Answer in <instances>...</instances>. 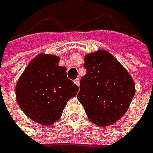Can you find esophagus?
I'll list each match as a JSON object with an SVG mask.
<instances>
[{"mask_svg": "<svg viewBox=\"0 0 153 153\" xmlns=\"http://www.w3.org/2000/svg\"><path fill=\"white\" fill-rule=\"evenodd\" d=\"M74 83L76 84L77 86H79V78H77L74 79Z\"/></svg>", "mask_w": 153, "mask_h": 153, "instance_id": "obj_1", "label": "esophagus"}]
</instances>
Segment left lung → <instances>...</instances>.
Segmentation results:
<instances>
[{
	"label": "left lung",
	"instance_id": "left-lung-1",
	"mask_svg": "<svg viewBox=\"0 0 153 153\" xmlns=\"http://www.w3.org/2000/svg\"><path fill=\"white\" fill-rule=\"evenodd\" d=\"M87 73L77 95L91 122L104 127L119 120L135 96V82L128 71L105 50L85 56Z\"/></svg>",
	"mask_w": 153,
	"mask_h": 153
}]
</instances>
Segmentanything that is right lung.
<instances>
[{
	"label": "right lung",
	"mask_w": 153,
	"mask_h": 153,
	"mask_svg": "<svg viewBox=\"0 0 153 153\" xmlns=\"http://www.w3.org/2000/svg\"><path fill=\"white\" fill-rule=\"evenodd\" d=\"M55 55L40 54L27 65L16 86V102L28 118L42 125L57 121L79 87L66 76Z\"/></svg>",
	"instance_id": "add662e5"
}]
</instances>
